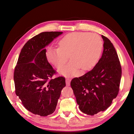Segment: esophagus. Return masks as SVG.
I'll use <instances>...</instances> for the list:
<instances>
[{"label":"esophagus","mask_w":134,"mask_h":134,"mask_svg":"<svg viewBox=\"0 0 134 134\" xmlns=\"http://www.w3.org/2000/svg\"><path fill=\"white\" fill-rule=\"evenodd\" d=\"M70 80L69 79V78H66V86H70Z\"/></svg>","instance_id":"obj_1"}]
</instances>
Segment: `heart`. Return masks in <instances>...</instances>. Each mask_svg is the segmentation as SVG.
I'll use <instances>...</instances> for the list:
<instances>
[{
  "label": "heart",
  "instance_id": "b5f03b06",
  "mask_svg": "<svg viewBox=\"0 0 134 134\" xmlns=\"http://www.w3.org/2000/svg\"><path fill=\"white\" fill-rule=\"evenodd\" d=\"M58 47L48 49L47 60L59 68L66 63L69 56L71 60L58 71L65 76H75L81 68L83 70H90L97 64L102 53L103 42L96 34L73 32L61 38Z\"/></svg>",
  "mask_w": 134,
  "mask_h": 134
}]
</instances>
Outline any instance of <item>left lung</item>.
Here are the masks:
<instances>
[{"label": "left lung", "mask_w": 134, "mask_h": 134, "mask_svg": "<svg viewBox=\"0 0 134 134\" xmlns=\"http://www.w3.org/2000/svg\"><path fill=\"white\" fill-rule=\"evenodd\" d=\"M104 41L102 57L93 69L74 78L70 86L80 110L89 115L105 111L119 93L122 68L115 49L109 38Z\"/></svg>", "instance_id": "8db88e82"}]
</instances>
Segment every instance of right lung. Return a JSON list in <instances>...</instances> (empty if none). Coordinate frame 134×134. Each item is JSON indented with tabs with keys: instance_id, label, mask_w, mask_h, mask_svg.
<instances>
[{
	"instance_id": "1",
	"label": "right lung",
	"mask_w": 134,
	"mask_h": 134,
	"mask_svg": "<svg viewBox=\"0 0 134 134\" xmlns=\"http://www.w3.org/2000/svg\"><path fill=\"white\" fill-rule=\"evenodd\" d=\"M62 32H44L29 40L23 47L15 68V93L29 111L41 116L56 108L65 78H52L56 73L46 56V47Z\"/></svg>"
}]
</instances>
